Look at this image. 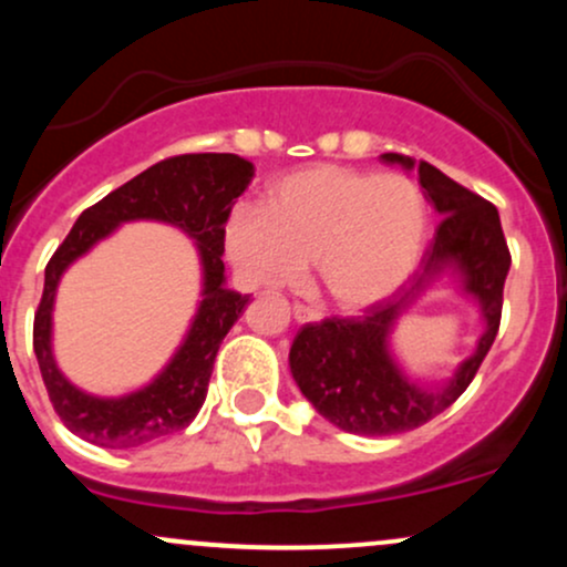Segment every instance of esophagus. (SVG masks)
Returning <instances> with one entry per match:
<instances>
[{
	"label": "esophagus",
	"instance_id": "obj_1",
	"mask_svg": "<svg viewBox=\"0 0 567 567\" xmlns=\"http://www.w3.org/2000/svg\"><path fill=\"white\" fill-rule=\"evenodd\" d=\"M292 311H296V320L298 322H317V320H322V309H320V306H309V303L298 301L296 306H292Z\"/></svg>",
	"mask_w": 567,
	"mask_h": 567
}]
</instances>
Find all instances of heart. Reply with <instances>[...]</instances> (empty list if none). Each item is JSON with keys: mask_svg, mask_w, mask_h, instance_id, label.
Returning a JSON list of instances; mask_svg holds the SVG:
<instances>
[{"mask_svg": "<svg viewBox=\"0 0 567 567\" xmlns=\"http://www.w3.org/2000/svg\"><path fill=\"white\" fill-rule=\"evenodd\" d=\"M426 202L405 175L317 165L275 184L269 210L243 205L226 250L250 288H279L315 261L343 309H362L405 282L421 256Z\"/></svg>", "mask_w": 567, "mask_h": 567, "instance_id": "heart-1", "label": "heart"}]
</instances>
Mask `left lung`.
<instances>
[{"instance_id":"left-lung-1","label":"left lung","mask_w":567,"mask_h":567,"mask_svg":"<svg viewBox=\"0 0 567 567\" xmlns=\"http://www.w3.org/2000/svg\"><path fill=\"white\" fill-rule=\"evenodd\" d=\"M383 162L413 167L405 154H381ZM419 181L440 213V224L424 250V271L400 298H383L360 317H324L306 322L290 347L292 379L320 415L349 434L386 437L424 426L466 392L496 341L504 306V282L512 252L493 202L455 184L429 162H419ZM465 271V284L478 296L488 322L475 357L437 393L408 384L385 351L388 324L405 302L445 265Z\"/></svg>"}]
</instances>
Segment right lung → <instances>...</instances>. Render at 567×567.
Masks as SVG:
<instances>
[{
    "label": "right lung",
    "instance_id": "right-lung-1",
    "mask_svg": "<svg viewBox=\"0 0 567 567\" xmlns=\"http://www.w3.org/2000/svg\"><path fill=\"white\" fill-rule=\"evenodd\" d=\"M250 178L252 165L237 154L167 157L90 205L58 245L44 269L42 301L34 315V351L58 419L76 437L101 447H138L181 432L199 413L220 343L250 301V296L224 288L220 261L226 220ZM135 217L167 219L198 239L206 266V298L187 343L157 382L122 401H97L56 373L49 351V311L62 269L116 223Z\"/></svg>",
    "mask_w": 567,
    "mask_h": 567
}]
</instances>
